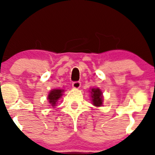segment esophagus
Listing matches in <instances>:
<instances>
[{
  "mask_svg": "<svg viewBox=\"0 0 155 155\" xmlns=\"http://www.w3.org/2000/svg\"><path fill=\"white\" fill-rule=\"evenodd\" d=\"M80 84H81V83H80V82L75 81V82H73V84H72V86H73V88L78 89L80 87Z\"/></svg>",
  "mask_w": 155,
  "mask_h": 155,
  "instance_id": "34e87169",
  "label": "esophagus"
}]
</instances>
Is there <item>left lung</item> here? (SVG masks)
<instances>
[{"instance_id":"8db88e82","label":"left lung","mask_w":155,"mask_h":155,"mask_svg":"<svg viewBox=\"0 0 155 155\" xmlns=\"http://www.w3.org/2000/svg\"><path fill=\"white\" fill-rule=\"evenodd\" d=\"M92 98L93 104L96 106V107H100L102 104V93L99 89L97 88L92 89Z\"/></svg>"}]
</instances>
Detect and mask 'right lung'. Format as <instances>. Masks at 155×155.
I'll list each match as a JSON object with an SVG mask.
<instances>
[{
	"instance_id": "right-lung-1",
	"label": "right lung",
	"mask_w": 155,
	"mask_h": 155,
	"mask_svg": "<svg viewBox=\"0 0 155 155\" xmlns=\"http://www.w3.org/2000/svg\"><path fill=\"white\" fill-rule=\"evenodd\" d=\"M62 92H63V90H57V89L51 91L49 94H48V99L49 101V103L52 105V107H55V105L56 104L57 101L62 96Z\"/></svg>"
}]
</instances>
